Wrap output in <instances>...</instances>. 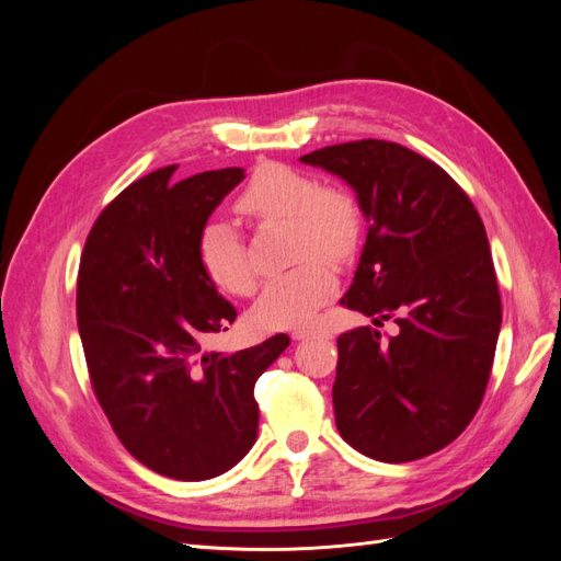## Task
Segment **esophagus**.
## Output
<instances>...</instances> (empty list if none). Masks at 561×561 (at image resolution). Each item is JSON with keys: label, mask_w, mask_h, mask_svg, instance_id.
Masks as SVG:
<instances>
[{"label": "esophagus", "mask_w": 561, "mask_h": 561, "mask_svg": "<svg viewBox=\"0 0 561 561\" xmlns=\"http://www.w3.org/2000/svg\"><path fill=\"white\" fill-rule=\"evenodd\" d=\"M316 334V330H311V328H295L293 332H290V336L295 339V342H301V339H309V336H313Z\"/></svg>", "instance_id": "34e87169"}]
</instances>
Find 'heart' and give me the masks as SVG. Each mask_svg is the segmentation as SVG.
Here are the masks:
<instances>
[{
    "instance_id": "heart-1",
    "label": "heart",
    "mask_w": 561,
    "mask_h": 561,
    "mask_svg": "<svg viewBox=\"0 0 561 561\" xmlns=\"http://www.w3.org/2000/svg\"><path fill=\"white\" fill-rule=\"evenodd\" d=\"M236 213L254 225H290V254L299 262L264 287L252 311L254 322L264 330L309 322L336 290L328 260L346 262L358 245L363 229L358 201L339 186H318L311 175L290 165L262 163L236 198ZM196 252L203 274L219 290L236 297L254 293L257 271L239 231L225 219H210L201 229Z\"/></svg>"
}]
</instances>
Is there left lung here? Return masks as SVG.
Listing matches in <instances>:
<instances>
[{
    "label": "left lung",
    "mask_w": 561,
    "mask_h": 561,
    "mask_svg": "<svg viewBox=\"0 0 561 561\" xmlns=\"http://www.w3.org/2000/svg\"><path fill=\"white\" fill-rule=\"evenodd\" d=\"M299 161L346 180L369 229L342 304L393 320L336 339V428L360 454L407 463L466 431L489 383L501 295L486 231L447 171L398 142L355 140Z\"/></svg>",
    "instance_id": "8db88e82"
}]
</instances>
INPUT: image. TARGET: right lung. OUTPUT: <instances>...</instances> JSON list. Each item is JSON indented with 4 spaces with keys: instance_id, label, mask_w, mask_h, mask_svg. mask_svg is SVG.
Wrapping results in <instances>:
<instances>
[{
    "instance_id": "obj_1",
    "label": "right lung",
    "mask_w": 561,
    "mask_h": 561,
    "mask_svg": "<svg viewBox=\"0 0 561 561\" xmlns=\"http://www.w3.org/2000/svg\"><path fill=\"white\" fill-rule=\"evenodd\" d=\"M175 168L135 180L98 215L79 264L77 325L93 393L122 445L149 470L201 482L254 445V383L290 336L201 351L236 309L203 274L198 236L245 173L175 180Z\"/></svg>"
}]
</instances>
